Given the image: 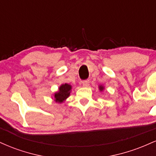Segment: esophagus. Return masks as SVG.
<instances>
[{
  "label": "esophagus",
  "mask_w": 156,
  "mask_h": 156,
  "mask_svg": "<svg viewBox=\"0 0 156 156\" xmlns=\"http://www.w3.org/2000/svg\"><path fill=\"white\" fill-rule=\"evenodd\" d=\"M82 84L84 87H89V80H84L82 81Z\"/></svg>",
  "instance_id": "esophagus-1"
}]
</instances>
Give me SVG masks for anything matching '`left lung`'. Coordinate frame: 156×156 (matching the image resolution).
<instances>
[{
    "mask_svg": "<svg viewBox=\"0 0 156 156\" xmlns=\"http://www.w3.org/2000/svg\"><path fill=\"white\" fill-rule=\"evenodd\" d=\"M99 89H100V90H101V91H103V87H102V86H100Z\"/></svg>",
    "mask_w": 156,
    "mask_h": 156,
    "instance_id": "8db88e82",
    "label": "left lung"
}]
</instances>
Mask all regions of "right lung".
Returning a JSON list of instances; mask_svg holds the SVG:
<instances>
[{
	"instance_id": "add662e5",
	"label": "right lung",
	"mask_w": 156,
	"mask_h": 156,
	"mask_svg": "<svg viewBox=\"0 0 156 156\" xmlns=\"http://www.w3.org/2000/svg\"><path fill=\"white\" fill-rule=\"evenodd\" d=\"M71 89H72V87H71V86L69 85V84H62V85L59 87V91H58V92L55 93L54 95L55 102L62 103L66 98L69 97Z\"/></svg>"
}]
</instances>
